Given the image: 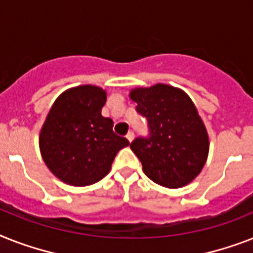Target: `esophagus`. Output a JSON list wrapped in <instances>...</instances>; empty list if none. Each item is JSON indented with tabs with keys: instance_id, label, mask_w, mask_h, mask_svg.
<instances>
[{
	"instance_id": "34e87169",
	"label": "esophagus",
	"mask_w": 253,
	"mask_h": 253,
	"mask_svg": "<svg viewBox=\"0 0 253 253\" xmlns=\"http://www.w3.org/2000/svg\"><path fill=\"white\" fill-rule=\"evenodd\" d=\"M126 137H127V140L131 143V141L133 140V132H132V131H128V133L126 135Z\"/></svg>"
}]
</instances>
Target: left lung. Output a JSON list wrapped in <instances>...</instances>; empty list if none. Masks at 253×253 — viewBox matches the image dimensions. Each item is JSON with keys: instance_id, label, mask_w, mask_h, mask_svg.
I'll return each mask as SVG.
<instances>
[{"instance_id": "left-lung-1", "label": "left lung", "mask_w": 253, "mask_h": 253, "mask_svg": "<svg viewBox=\"0 0 253 253\" xmlns=\"http://www.w3.org/2000/svg\"><path fill=\"white\" fill-rule=\"evenodd\" d=\"M136 112L148 121L149 135L130 148L145 175L168 188H179L200 174L209 152L208 132L194 102L182 89L168 84L130 92Z\"/></svg>"}]
</instances>
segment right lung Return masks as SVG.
I'll use <instances>...</instances> for the list:
<instances>
[{
  "mask_svg": "<svg viewBox=\"0 0 253 253\" xmlns=\"http://www.w3.org/2000/svg\"><path fill=\"white\" fill-rule=\"evenodd\" d=\"M106 92L79 85L59 94L40 131L45 165L70 186H89L110 171L117 153L130 144L113 131V121L101 116Z\"/></svg>",
  "mask_w": 253,
  "mask_h": 253,
  "instance_id": "add662e5",
  "label": "right lung"
}]
</instances>
